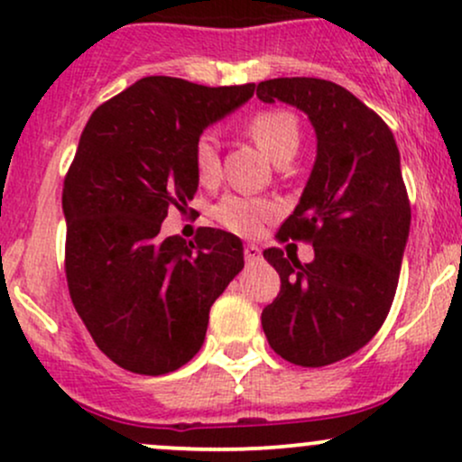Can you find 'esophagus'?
Here are the masks:
<instances>
[{"label": "esophagus", "mask_w": 462, "mask_h": 462, "mask_svg": "<svg viewBox=\"0 0 462 462\" xmlns=\"http://www.w3.org/2000/svg\"><path fill=\"white\" fill-rule=\"evenodd\" d=\"M243 256L247 263H258L261 261V247L258 245H245L243 247Z\"/></svg>", "instance_id": "obj_1"}]
</instances>
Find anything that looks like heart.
<instances>
[{
    "label": "heart",
    "instance_id": "obj_1",
    "mask_svg": "<svg viewBox=\"0 0 462 462\" xmlns=\"http://www.w3.org/2000/svg\"><path fill=\"white\" fill-rule=\"evenodd\" d=\"M245 130L254 143L278 164L289 162L300 147V121L291 110H258L247 119ZM193 169L195 176L204 184H213L219 178V147L210 132H201L193 143ZM275 215H278V208L272 201L245 198V195H226L213 208L215 219L238 236L261 235L264 224H269Z\"/></svg>",
    "mask_w": 462,
    "mask_h": 462
}]
</instances>
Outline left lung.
I'll return each mask as SVG.
<instances>
[{"instance_id": "left-lung-1", "label": "left lung", "mask_w": 462, "mask_h": 462, "mask_svg": "<svg viewBox=\"0 0 462 462\" xmlns=\"http://www.w3.org/2000/svg\"><path fill=\"white\" fill-rule=\"evenodd\" d=\"M309 115L317 161L278 241L312 243L315 261L269 247L280 293L263 310L278 356L323 367L367 346L393 304L411 230V201L393 132L347 88L319 78H275L256 87Z\"/></svg>"}]
</instances>
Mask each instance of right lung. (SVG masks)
<instances>
[{
	"label": "right lung",
	"instance_id": "right-lung-1",
	"mask_svg": "<svg viewBox=\"0 0 462 462\" xmlns=\"http://www.w3.org/2000/svg\"><path fill=\"white\" fill-rule=\"evenodd\" d=\"M254 84L201 87L150 76L88 119L65 176V273L95 346L119 367L162 375L204 343L215 300L243 269L241 238L201 227L195 241L161 236L199 180L193 143L245 104Z\"/></svg>",
	"mask_w": 462,
	"mask_h": 462
}]
</instances>
